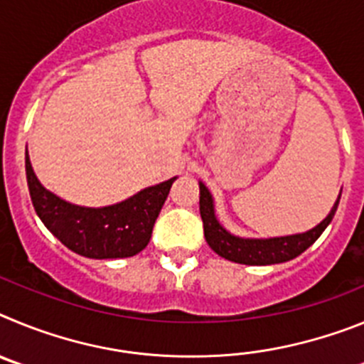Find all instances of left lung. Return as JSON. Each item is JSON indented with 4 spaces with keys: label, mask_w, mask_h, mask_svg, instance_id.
Here are the masks:
<instances>
[{
    "label": "left lung",
    "mask_w": 364,
    "mask_h": 364,
    "mask_svg": "<svg viewBox=\"0 0 364 364\" xmlns=\"http://www.w3.org/2000/svg\"><path fill=\"white\" fill-rule=\"evenodd\" d=\"M198 186H200V217L204 222L205 242L210 244V247L217 255L224 257L231 262L247 266L281 264V262L295 259L302 252H306L308 247L319 239L328 224L332 222L341 200L339 193V197H337L336 204L326 215V218L304 233L269 237V239H250V237H237L222 226L217 215H215L213 195L210 193V189L205 188L204 182H198Z\"/></svg>",
    "instance_id": "1"
}]
</instances>
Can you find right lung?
Returning a JSON list of instances; mask_svg holds the SVG:
<instances>
[{
    "instance_id": "right-lung-1",
    "label": "right lung",
    "mask_w": 364,
    "mask_h": 364,
    "mask_svg": "<svg viewBox=\"0 0 364 364\" xmlns=\"http://www.w3.org/2000/svg\"><path fill=\"white\" fill-rule=\"evenodd\" d=\"M25 171L32 205L45 228L70 252L87 259H125L142 252L176 180L173 176L118 204L85 208L45 189L32 169L28 151H25Z\"/></svg>"
}]
</instances>
